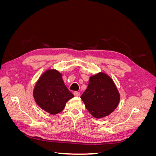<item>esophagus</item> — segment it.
Here are the masks:
<instances>
[{
  "label": "esophagus",
  "mask_w": 156,
  "mask_h": 156,
  "mask_svg": "<svg viewBox=\"0 0 156 156\" xmlns=\"http://www.w3.org/2000/svg\"><path fill=\"white\" fill-rule=\"evenodd\" d=\"M73 94L75 97H79L80 96V93L79 92H75Z\"/></svg>",
  "instance_id": "esophagus-1"
}]
</instances>
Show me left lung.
<instances>
[{
  "label": "left lung",
  "mask_w": 156,
  "mask_h": 156,
  "mask_svg": "<svg viewBox=\"0 0 156 156\" xmlns=\"http://www.w3.org/2000/svg\"><path fill=\"white\" fill-rule=\"evenodd\" d=\"M81 98L92 116L100 119L116 109L120 96L112 79L105 73L99 72L90 77Z\"/></svg>",
  "instance_id": "8db88e82"
}]
</instances>
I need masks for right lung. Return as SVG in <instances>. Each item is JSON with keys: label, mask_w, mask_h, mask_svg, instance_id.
I'll return each instance as SVG.
<instances>
[{"label": "right lung", "mask_w": 156, "mask_h": 156, "mask_svg": "<svg viewBox=\"0 0 156 156\" xmlns=\"http://www.w3.org/2000/svg\"><path fill=\"white\" fill-rule=\"evenodd\" d=\"M33 97L41 109L55 115L63 111L67 101L74 96L66 87L62 73L55 69H48L37 81Z\"/></svg>", "instance_id": "right-lung-1"}]
</instances>
